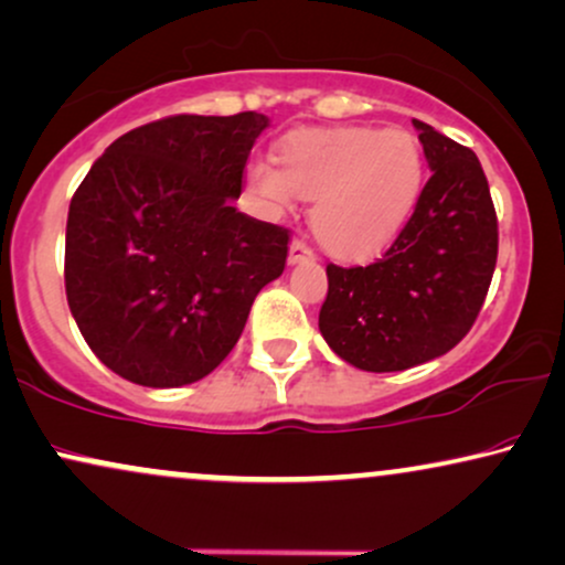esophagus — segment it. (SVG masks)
Instances as JSON below:
<instances>
[{
  "label": "esophagus",
  "instance_id": "34e87169",
  "mask_svg": "<svg viewBox=\"0 0 565 565\" xmlns=\"http://www.w3.org/2000/svg\"><path fill=\"white\" fill-rule=\"evenodd\" d=\"M307 260H316V253L305 245V242H291L289 245V263L297 266V263H307Z\"/></svg>",
  "mask_w": 565,
  "mask_h": 565
}]
</instances>
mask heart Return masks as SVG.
<instances>
[{"mask_svg":"<svg viewBox=\"0 0 565 565\" xmlns=\"http://www.w3.org/2000/svg\"><path fill=\"white\" fill-rule=\"evenodd\" d=\"M276 167L253 161L247 184L263 211L281 216L295 198L312 200L310 226L328 253L365 260L398 237L425 182L414 135L375 127L291 132L278 142Z\"/></svg>","mask_w":565,"mask_h":565,"instance_id":"heart-1","label":"heart"}]
</instances>
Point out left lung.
I'll use <instances>...</instances> for the list:
<instances>
[{
  "mask_svg": "<svg viewBox=\"0 0 565 565\" xmlns=\"http://www.w3.org/2000/svg\"><path fill=\"white\" fill-rule=\"evenodd\" d=\"M433 177L394 245L370 266H328L318 328L367 373L451 352L480 316L498 260V218L480 159L412 119Z\"/></svg>",
  "mask_w": 565,
  "mask_h": 565,
  "instance_id": "1",
  "label": "left lung"
}]
</instances>
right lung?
<instances>
[{"label":"right lung","mask_w":565,"mask_h":565,"mask_svg":"<svg viewBox=\"0 0 565 565\" xmlns=\"http://www.w3.org/2000/svg\"><path fill=\"white\" fill-rule=\"evenodd\" d=\"M268 117L177 114L106 148L73 195L64 289L85 344L125 381L213 373L284 274L289 232L232 205Z\"/></svg>","instance_id":"1"}]
</instances>
